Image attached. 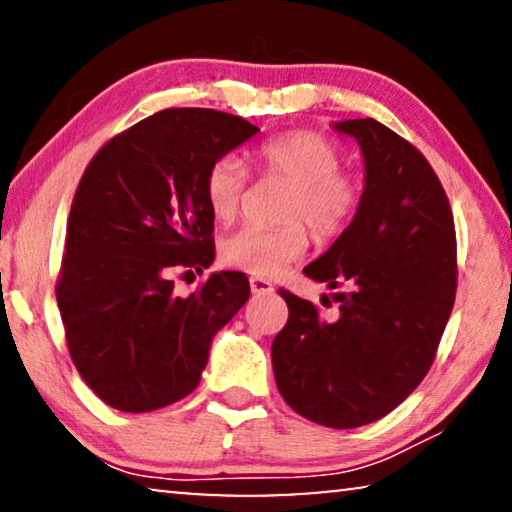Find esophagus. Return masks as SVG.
I'll return each mask as SVG.
<instances>
[{
    "mask_svg": "<svg viewBox=\"0 0 512 512\" xmlns=\"http://www.w3.org/2000/svg\"><path fill=\"white\" fill-rule=\"evenodd\" d=\"M249 286H251V293H272V291H275L272 282H268V279H263V277H251Z\"/></svg>",
    "mask_w": 512,
    "mask_h": 512,
    "instance_id": "obj_1",
    "label": "esophagus"
}]
</instances>
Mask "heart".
<instances>
[{"instance_id": "1", "label": "heart", "mask_w": 512, "mask_h": 512, "mask_svg": "<svg viewBox=\"0 0 512 512\" xmlns=\"http://www.w3.org/2000/svg\"><path fill=\"white\" fill-rule=\"evenodd\" d=\"M256 165L263 177L289 184L272 228H242L221 242V261L256 277H275L319 240H335L352 226L363 205L359 174L342 170V149L317 130H291L258 146ZM202 193L219 223H233L247 193V170L235 156L207 167Z\"/></svg>"}]
</instances>
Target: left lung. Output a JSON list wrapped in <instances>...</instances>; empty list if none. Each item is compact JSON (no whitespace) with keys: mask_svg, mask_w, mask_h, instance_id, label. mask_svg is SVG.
<instances>
[{"mask_svg":"<svg viewBox=\"0 0 512 512\" xmlns=\"http://www.w3.org/2000/svg\"><path fill=\"white\" fill-rule=\"evenodd\" d=\"M366 158L363 205L331 249L303 270L338 293L324 321L279 289L289 321L272 340L277 389L298 415L356 429L401 405L424 380L457 296L450 200L424 153L375 118L335 125Z\"/></svg>","mask_w":512,"mask_h":512,"instance_id":"1","label":"left lung"}]
</instances>
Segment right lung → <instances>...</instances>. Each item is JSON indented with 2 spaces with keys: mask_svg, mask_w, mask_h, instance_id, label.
Masks as SVG:
<instances>
[{
  "mask_svg": "<svg viewBox=\"0 0 512 512\" xmlns=\"http://www.w3.org/2000/svg\"><path fill=\"white\" fill-rule=\"evenodd\" d=\"M258 128L216 109H163L95 153L69 209L58 300L83 382L121 412L172 405L200 384L214 333L249 300L244 272L188 298L172 272L214 261L207 167Z\"/></svg>",
  "mask_w": 512,
  "mask_h": 512,
  "instance_id": "1",
  "label": "right lung"
}]
</instances>
